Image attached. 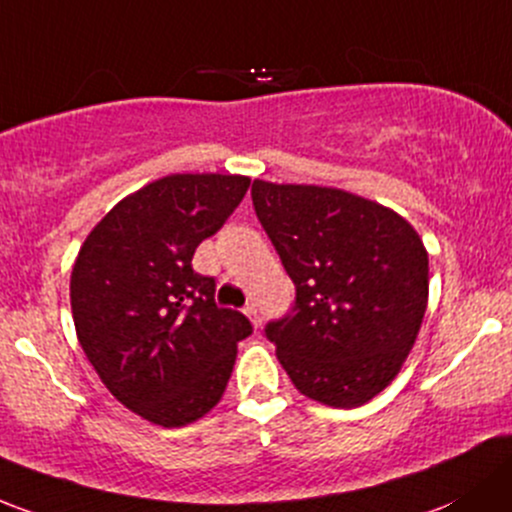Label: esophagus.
Instances as JSON below:
<instances>
[{"instance_id":"1","label":"esophagus","mask_w":512,"mask_h":512,"mask_svg":"<svg viewBox=\"0 0 512 512\" xmlns=\"http://www.w3.org/2000/svg\"><path fill=\"white\" fill-rule=\"evenodd\" d=\"M245 316H247V319H250V324L252 326H260V311H257V306L255 304H247L245 306Z\"/></svg>"}]
</instances>
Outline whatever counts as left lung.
Listing matches in <instances>:
<instances>
[{
	"mask_svg": "<svg viewBox=\"0 0 512 512\" xmlns=\"http://www.w3.org/2000/svg\"><path fill=\"white\" fill-rule=\"evenodd\" d=\"M262 228L297 287L294 316L267 324L301 395L365 405L405 365L429 299V257L392 208L351 191L252 181Z\"/></svg>",
	"mask_w": 512,
	"mask_h": 512,
	"instance_id": "8db88e82",
	"label": "left lung"
}]
</instances>
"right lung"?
Here are the masks:
<instances>
[{"label":"right lung","instance_id":"1","mask_svg":"<svg viewBox=\"0 0 512 512\" xmlns=\"http://www.w3.org/2000/svg\"><path fill=\"white\" fill-rule=\"evenodd\" d=\"M247 186L240 174L164 176L122 198L75 257L80 346L115 400L159 427H186L218 405L252 333L240 311L215 306L213 277L191 267Z\"/></svg>","mask_w":512,"mask_h":512}]
</instances>
